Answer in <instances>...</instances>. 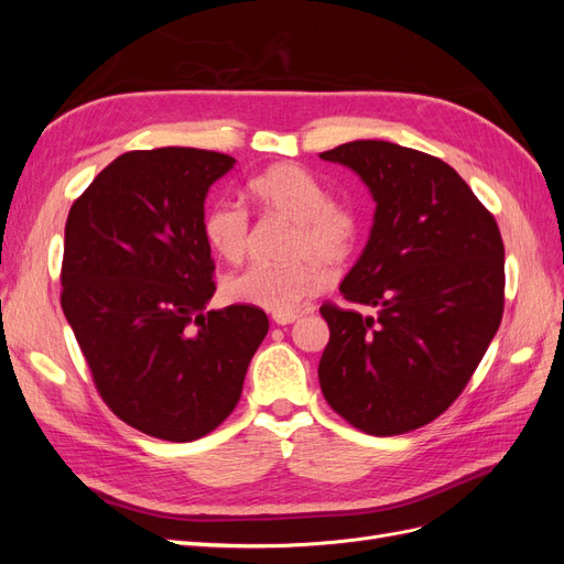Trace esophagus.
<instances>
[{"label":"esophagus","instance_id":"obj_1","mask_svg":"<svg viewBox=\"0 0 564 564\" xmlns=\"http://www.w3.org/2000/svg\"><path fill=\"white\" fill-rule=\"evenodd\" d=\"M301 315L299 313H284V315H275L272 319H275V324H280V327H284V324H292L296 322Z\"/></svg>","mask_w":564,"mask_h":564}]
</instances>
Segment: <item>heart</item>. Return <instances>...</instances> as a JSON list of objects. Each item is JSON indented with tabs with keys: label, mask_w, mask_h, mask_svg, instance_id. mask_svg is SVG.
<instances>
[{
	"label": "heart",
	"mask_w": 564,
	"mask_h": 564,
	"mask_svg": "<svg viewBox=\"0 0 564 564\" xmlns=\"http://www.w3.org/2000/svg\"><path fill=\"white\" fill-rule=\"evenodd\" d=\"M249 195L268 214L294 220L289 259L282 268L249 265L224 280L228 301L275 315L296 311L324 282L317 263H340L355 247L357 218L346 204L327 199L324 185L296 164H280L251 178ZM204 237L224 261L237 263L249 247V218L237 204H212L202 220Z\"/></svg>",
	"instance_id": "b5f03b06"
}]
</instances>
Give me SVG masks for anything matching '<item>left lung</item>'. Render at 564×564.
I'll use <instances>...</instances> for the list:
<instances>
[{"label":"left lung","mask_w":564,"mask_h":564,"mask_svg":"<svg viewBox=\"0 0 564 564\" xmlns=\"http://www.w3.org/2000/svg\"><path fill=\"white\" fill-rule=\"evenodd\" d=\"M319 158L348 166L377 202L369 240L338 286L373 313L319 308L329 324L317 369L324 400L369 435L421 429L460 395L501 324L499 226L425 152L352 141Z\"/></svg>","instance_id":"left-lung-1"}]
</instances>
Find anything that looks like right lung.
<instances>
[{
    "label": "right lung",
    "instance_id": "obj_1",
    "mask_svg": "<svg viewBox=\"0 0 564 564\" xmlns=\"http://www.w3.org/2000/svg\"><path fill=\"white\" fill-rule=\"evenodd\" d=\"M232 166L197 148L124 152L67 214L61 305L96 388L131 429L169 442L230 416L268 334L253 305L204 313L216 292L204 199Z\"/></svg>",
    "mask_w": 564,
    "mask_h": 564
}]
</instances>
